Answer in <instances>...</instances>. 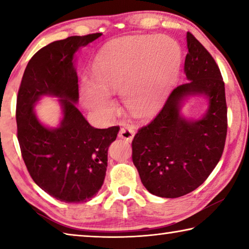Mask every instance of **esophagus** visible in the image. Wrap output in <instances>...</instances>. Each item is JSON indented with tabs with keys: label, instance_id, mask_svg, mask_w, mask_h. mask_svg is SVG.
Here are the masks:
<instances>
[{
	"label": "esophagus",
	"instance_id": "obj_1",
	"mask_svg": "<svg viewBox=\"0 0 249 249\" xmlns=\"http://www.w3.org/2000/svg\"><path fill=\"white\" fill-rule=\"evenodd\" d=\"M135 135V132L132 126L129 125H123L120 129V133H119V137L122 138V140H125V141H132L133 137Z\"/></svg>",
	"mask_w": 249,
	"mask_h": 249
}]
</instances>
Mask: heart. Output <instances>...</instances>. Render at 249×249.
<instances>
[{
    "mask_svg": "<svg viewBox=\"0 0 249 249\" xmlns=\"http://www.w3.org/2000/svg\"><path fill=\"white\" fill-rule=\"evenodd\" d=\"M181 50L166 36L120 41L100 53L93 66V84H84V105L102 115L114 111L111 94H123L125 105L136 116L159 107L178 74Z\"/></svg>",
    "mask_w": 249,
    "mask_h": 249,
    "instance_id": "b5f03b06",
    "label": "heart"
}]
</instances>
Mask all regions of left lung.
<instances>
[{"label": "left lung", "mask_w": 249, "mask_h": 249, "mask_svg": "<svg viewBox=\"0 0 249 249\" xmlns=\"http://www.w3.org/2000/svg\"><path fill=\"white\" fill-rule=\"evenodd\" d=\"M184 73L189 82L177 87L148 125L132 142L133 162L151 195L182 196L204 182L224 150L227 132L225 87L215 60L190 32ZM203 95L209 108L200 120L180 115L184 97Z\"/></svg>", "instance_id": "left-lung-1"}]
</instances>
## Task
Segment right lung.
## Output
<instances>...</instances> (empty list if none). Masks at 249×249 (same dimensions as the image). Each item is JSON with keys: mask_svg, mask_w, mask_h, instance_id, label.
<instances>
[{"mask_svg": "<svg viewBox=\"0 0 249 249\" xmlns=\"http://www.w3.org/2000/svg\"><path fill=\"white\" fill-rule=\"evenodd\" d=\"M101 35L71 36L38 50L24 71L18 94V138L25 165L40 189L66 203L87 202L99 192L108 146L120 130L119 126L94 128L75 107L74 53ZM44 95L61 99L63 120L56 129L46 128L35 114V104Z\"/></svg>", "mask_w": 249, "mask_h": 249, "instance_id": "1", "label": "right lung"}]
</instances>
